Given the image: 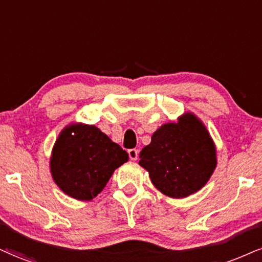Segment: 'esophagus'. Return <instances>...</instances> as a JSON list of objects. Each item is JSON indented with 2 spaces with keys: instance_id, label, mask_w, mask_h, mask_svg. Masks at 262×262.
I'll use <instances>...</instances> for the list:
<instances>
[{
  "instance_id": "esophagus-1",
  "label": "esophagus",
  "mask_w": 262,
  "mask_h": 262,
  "mask_svg": "<svg viewBox=\"0 0 262 262\" xmlns=\"http://www.w3.org/2000/svg\"><path fill=\"white\" fill-rule=\"evenodd\" d=\"M128 157L131 160H137L138 150L137 149H128Z\"/></svg>"
}]
</instances>
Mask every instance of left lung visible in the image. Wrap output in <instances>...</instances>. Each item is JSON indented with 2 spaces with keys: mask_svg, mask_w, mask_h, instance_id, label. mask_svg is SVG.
I'll list each match as a JSON object with an SVG mask.
<instances>
[{
  "mask_svg": "<svg viewBox=\"0 0 262 262\" xmlns=\"http://www.w3.org/2000/svg\"><path fill=\"white\" fill-rule=\"evenodd\" d=\"M216 163L214 142L192 113L160 126L140 153V165L151 183L171 198H185L204 187Z\"/></svg>",
  "mask_w": 262,
  "mask_h": 262,
  "instance_id": "obj_1",
  "label": "left lung"
}]
</instances>
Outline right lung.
I'll list each match as a JSON object with an SVG mask.
<instances>
[{"mask_svg":"<svg viewBox=\"0 0 262 262\" xmlns=\"http://www.w3.org/2000/svg\"><path fill=\"white\" fill-rule=\"evenodd\" d=\"M128 160L127 151L93 125L73 124L60 132L51 157L57 186L77 200H91L113 172Z\"/></svg>","mask_w":262,"mask_h":262,"instance_id":"1","label":"right lung"}]
</instances>
